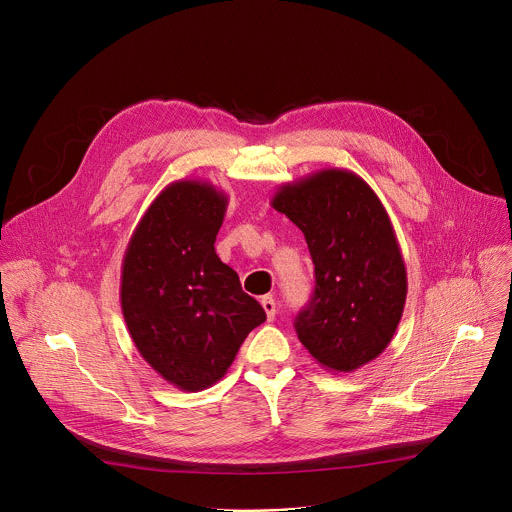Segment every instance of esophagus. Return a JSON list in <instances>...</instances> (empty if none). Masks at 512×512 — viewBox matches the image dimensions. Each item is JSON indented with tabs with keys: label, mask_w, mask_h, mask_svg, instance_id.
<instances>
[{
	"label": "esophagus",
	"mask_w": 512,
	"mask_h": 512,
	"mask_svg": "<svg viewBox=\"0 0 512 512\" xmlns=\"http://www.w3.org/2000/svg\"><path fill=\"white\" fill-rule=\"evenodd\" d=\"M261 306H263V310H265V314H267V320L271 322L273 318H275V300L271 298V296H265V298H261Z\"/></svg>",
	"instance_id": "1"
}]
</instances>
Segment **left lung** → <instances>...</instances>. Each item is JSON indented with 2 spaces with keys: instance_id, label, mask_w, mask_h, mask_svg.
<instances>
[{
  "instance_id": "obj_1",
  "label": "left lung",
  "mask_w": 512,
  "mask_h": 512,
  "mask_svg": "<svg viewBox=\"0 0 512 512\" xmlns=\"http://www.w3.org/2000/svg\"><path fill=\"white\" fill-rule=\"evenodd\" d=\"M271 206L306 237L316 289L296 318L300 342L330 373H352L393 340L407 298L405 261L375 190L326 168L281 184Z\"/></svg>"
}]
</instances>
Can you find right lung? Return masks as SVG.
I'll return each instance as SVG.
<instances>
[{
	"label": "right lung",
	"instance_id": "right-lung-1",
	"mask_svg": "<svg viewBox=\"0 0 512 512\" xmlns=\"http://www.w3.org/2000/svg\"><path fill=\"white\" fill-rule=\"evenodd\" d=\"M229 198L210 182L168 184L137 223L121 265V312L150 367L180 391L221 381L265 310L214 241Z\"/></svg>",
	"mask_w": 512,
	"mask_h": 512
}]
</instances>
